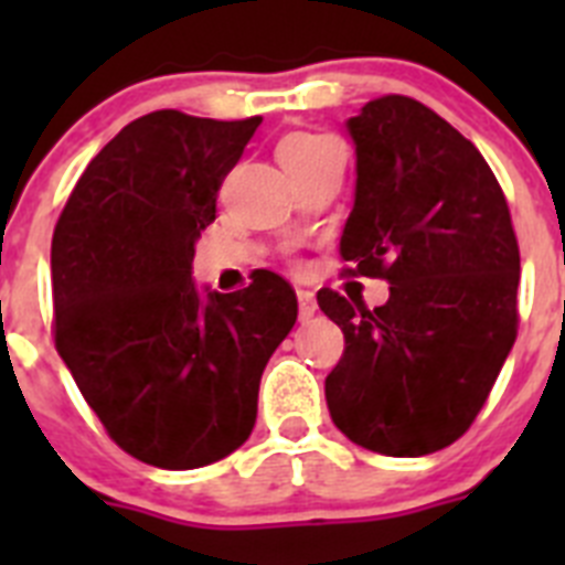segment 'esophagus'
I'll list each match as a JSON object with an SVG mask.
<instances>
[{"label":"esophagus","mask_w":565,"mask_h":565,"mask_svg":"<svg viewBox=\"0 0 565 565\" xmlns=\"http://www.w3.org/2000/svg\"><path fill=\"white\" fill-rule=\"evenodd\" d=\"M297 299H299V319H302V322H308V319L317 313V297H313V291L299 288Z\"/></svg>","instance_id":"1"}]
</instances>
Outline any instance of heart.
Instances as JSON below:
<instances>
[{
	"instance_id": "1",
	"label": "heart",
	"mask_w": 565,
	"mask_h": 565,
	"mask_svg": "<svg viewBox=\"0 0 565 565\" xmlns=\"http://www.w3.org/2000/svg\"><path fill=\"white\" fill-rule=\"evenodd\" d=\"M331 147H339V143L333 141V138H328V135L291 132L282 138V143H279V161H282V167H288V163L311 161V158H317V154H322Z\"/></svg>"
}]
</instances>
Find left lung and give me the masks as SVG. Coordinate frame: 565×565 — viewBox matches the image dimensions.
I'll list each match as a JSON object with an SVG mask.
<instances>
[{"mask_svg":"<svg viewBox=\"0 0 565 565\" xmlns=\"http://www.w3.org/2000/svg\"><path fill=\"white\" fill-rule=\"evenodd\" d=\"M344 127L356 201L339 252L391 299L367 311L317 294L344 333L328 411L364 450L427 456L469 430L515 344V228L476 143L416 98H373Z\"/></svg>","mask_w":565,"mask_h":565,"instance_id":"left-lung-1","label":"left lung"}]
</instances>
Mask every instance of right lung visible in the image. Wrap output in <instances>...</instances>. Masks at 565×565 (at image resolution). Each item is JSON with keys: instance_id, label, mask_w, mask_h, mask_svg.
<instances>
[{"instance_id": "right-lung-1", "label": "right lung", "mask_w": 565, "mask_h": 565, "mask_svg": "<svg viewBox=\"0 0 565 565\" xmlns=\"http://www.w3.org/2000/svg\"><path fill=\"white\" fill-rule=\"evenodd\" d=\"M158 109L89 161L53 232L56 351L124 452L198 469L246 441L259 376L297 322L279 274L201 291L194 243L259 127Z\"/></svg>"}]
</instances>
